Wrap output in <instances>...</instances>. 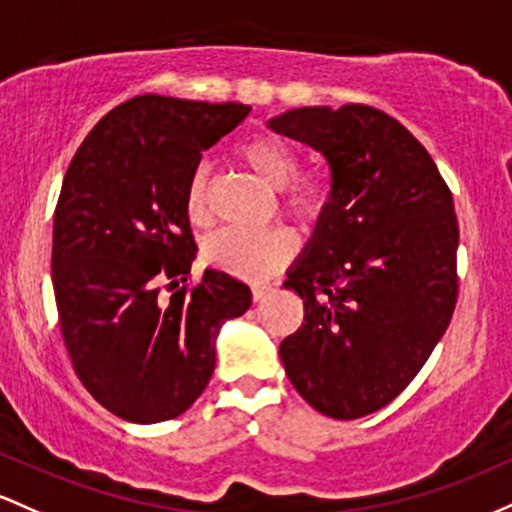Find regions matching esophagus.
<instances>
[{"label":"esophagus","mask_w":512,"mask_h":512,"mask_svg":"<svg viewBox=\"0 0 512 512\" xmlns=\"http://www.w3.org/2000/svg\"><path fill=\"white\" fill-rule=\"evenodd\" d=\"M271 290H273L271 285H254L251 287V297H254V302H261Z\"/></svg>","instance_id":"1"}]
</instances>
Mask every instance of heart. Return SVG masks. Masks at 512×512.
<instances>
[{
  "label": "heart",
  "mask_w": 512,
  "mask_h": 512,
  "mask_svg": "<svg viewBox=\"0 0 512 512\" xmlns=\"http://www.w3.org/2000/svg\"><path fill=\"white\" fill-rule=\"evenodd\" d=\"M241 164L261 179L266 186L285 188L283 210L302 227L319 225L331 208L333 188L329 179L319 174H300V152L285 137L273 132L249 137L237 147ZM208 198H210V174L208 166L198 164L191 171L186 183V215L193 225L208 222ZM295 254V239L283 229L249 234L237 229H222L212 234L203 246V258L217 271H225L234 278L258 280L271 278L275 271L285 266Z\"/></svg>",
  "instance_id": "heart-1"
}]
</instances>
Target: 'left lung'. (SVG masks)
Here are the masks:
<instances>
[{
  "mask_svg": "<svg viewBox=\"0 0 512 512\" xmlns=\"http://www.w3.org/2000/svg\"><path fill=\"white\" fill-rule=\"evenodd\" d=\"M268 125L324 154L333 188L285 280L304 300V321L280 343V360L319 413L363 418L409 387L450 326L452 193L426 147L372 106L295 108Z\"/></svg>",
  "mask_w": 512,
  "mask_h": 512,
  "instance_id": "1",
  "label": "left lung"
}]
</instances>
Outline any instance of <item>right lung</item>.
I'll return each instance as SVG.
<instances>
[{
	"mask_svg": "<svg viewBox=\"0 0 512 512\" xmlns=\"http://www.w3.org/2000/svg\"><path fill=\"white\" fill-rule=\"evenodd\" d=\"M249 111L135 96L96 123L62 181L53 227L60 331L86 392L130 423L191 409L215 370L222 321L251 304L249 285L222 271L188 283L195 241L183 200L200 152Z\"/></svg>",
	"mask_w": 512,
	"mask_h": 512,
	"instance_id": "1",
	"label": "right lung"
}]
</instances>
